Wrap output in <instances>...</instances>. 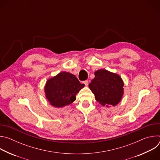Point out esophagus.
<instances>
[{
	"label": "esophagus",
	"instance_id": "1",
	"mask_svg": "<svg viewBox=\"0 0 160 160\" xmlns=\"http://www.w3.org/2000/svg\"><path fill=\"white\" fill-rule=\"evenodd\" d=\"M86 86H87L88 85V80H85V81H83V82Z\"/></svg>",
	"mask_w": 160,
	"mask_h": 160
}]
</instances>
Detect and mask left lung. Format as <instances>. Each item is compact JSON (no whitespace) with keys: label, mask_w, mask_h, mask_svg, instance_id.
<instances>
[{"label":"left lung","mask_w":160,"mask_h":160,"mask_svg":"<svg viewBox=\"0 0 160 160\" xmlns=\"http://www.w3.org/2000/svg\"><path fill=\"white\" fill-rule=\"evenodd\" d=\"M95 77L88 87L95 99L102 106H115L122 100L124 93V83L121 77L104 69L94 72Z\"/></svg>","instance_id":"1"}]
</instances>
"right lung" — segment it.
Masks as SVG:
<instances>
[{"label":"right lung","instance_id":"add662e5","mask_svg":"<svg viewBox=\"0 0 160 160\" xmlns=\"http://www.w3.org/2000/svg\"><path fill=\"white\" fill-rule=\"evenodd\" d=\"M84 86L74 75L62 72L47 80L44 87L45 96L51 106L62 108L74 102L76 95Z\"/></svg>","mask_w":160,"mask_h":160}]
</instances>
